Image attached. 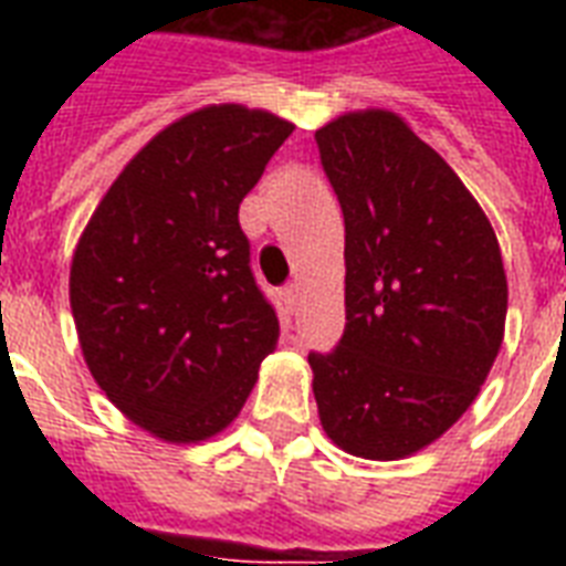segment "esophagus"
<instances>
[{
  "label": "esophagus",
  "mask_w": 566,
  "mask_h": 566,
  "mask_svg": "<svg viewBox=\"0 0 566 566\" xmlns=\"http://www.w3.org/2000/svg\"><path fill=\"white\" fill-rule=\"evenodd\" d=\"M282 296H284V305H287V311H296V305H300V284H287Z\"/></svg>",
  "instance_id": "1"
}]
</instances>
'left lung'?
Masks as SVG:
<instances>
[{"instance_id": "obj_1", "label": "left lung", "mask_w": 566, "mask_h": 566, "mask_svg": "<svg viewBox=\"0 0 566 566\" xmlns=\"http://www.w3.org/2000/svg\"><path fill=\"white\" fill-rule=\"evenodd\" d=\"M346 226V328L311 353L319 422L370 461L413 455L491 373L509 282L491 222L455 170L390 111L314 135Z\"/></svg>"}]
</instances>
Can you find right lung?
<instances>
[{
	"instance_id": "right-lung-1",
	"label": "right lung",
	"mask_w": 566,
	"mask_h": 566,
	"mask_svg": "<svg viewBox=\"0 0 566 566\" xmlns=\"http://www.w3.org/2000/svg\"><path fill=\"white\" fill-rule=\"evenodd\" d=\"M293 123L208 105L149 140L102 196L70 266V308L91 376L140 429L213 438L275 349L238 208Z\"/></svg>"
}]
</instances>
